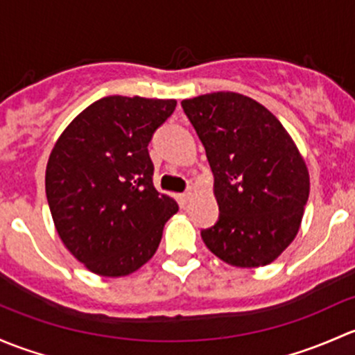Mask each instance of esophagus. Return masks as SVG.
Returning a JSON list of instances; mask_svg holds the SVG:
<instances>
[{"label":"esophagus","mask_w":355,"mask_h":355,"mask_svg":"<svg viewBox=\"0 0 355 355\" xmlns=\"http://www.w3.org/2000/svg\"><path fill=\"white\" fill-rule=\"evenodd\" d=\"M193 196H195V193L191 191V189H189V191H186V193H182L181 195V200H182V203H188V202H191V198Z\"/></svg>","instance_id":"esophagus-1"}]
</instances>
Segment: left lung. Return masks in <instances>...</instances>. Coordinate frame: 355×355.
Listing matches in <instances>:
<instances>
[{"instance_id":"1","label":"left lung","mask_w":355,"mask_h":355,"mask_svg":"<svg viewBox=\"0 0 355 355\" xmlns=\"http://www.w3.org/2000/svg\"><path fill=\"white\" fill-rule=\"evenodd\" d=\"M214 173L220 217L205 246L237 268L275 261L301 227L309 196L304 157L282 123L254 98L214 92L181 102Z\"/></svg>"}]
</instances>
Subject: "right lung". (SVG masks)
<instances>
[{"label":"right lung","instance_id":"obj_1","mask_svg":"<svg viewBox=\"0 0 355 355\" xmlns=\"http://www.w3.org/2000/svg\"><path fill=\"white\" fill-rule=\"evenodd\" d=\"M174 98L109 96L83 109L54 144L46 195L67 250L101 277L137 272L155 254L176 200L153 188L148 141Z\"/></svg>","mask_w":355,"mask_h":355}]
</instances>
